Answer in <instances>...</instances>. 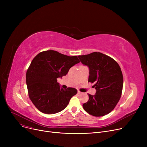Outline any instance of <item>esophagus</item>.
Returning <instances> with one entry per match:
<instances>
[{
    "label": "esophagus",
    "instance_id": "1",
    "mask_svg": "<svg viewBox=\"0 0 147 147\" xmlns=\"http://www.w3.org/2000/svg\"><path fill=\"white\" fill-rule=\"evenodd\" d=\"M78 94H82V92H81L80 91H79V90H78Z\"/></svg>",
    "mask_w": 147,
    "mask_h": 147
}]
</instances>
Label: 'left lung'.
I'll use <instances>...</instances> for the list:
<instances>
[{
  "label": "left lung",
  "instance_id": "left-lung-1",
  "mask_svg": "<svg viewBox=\"0 0 147 147\" xmlns=\"http://www.w3.org/2000/svg\"><path fill=\"white\" fill-rule=\"evenodd\" d=\"M81 63L89 68L88 82L95 83L94 95L88 94V101L83 107L95 117L110 113L116 106L121 96L123 77L121 68L114 59L101 52L79 55Z\"/></svg>",
  "mask_w": 147,
  "mask_h": 147
}]
</instances>
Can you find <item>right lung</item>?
Returning a JSON list of instances; mask_svg holds the SVG:
<instances>
[{
    "label": "right lung",
    "mask_w": 147,
    "mask_h": 147,
    "mask_svg": "<svg viewBox=\"0 0 147 147\" xmlns=\"http://www.w3.org/2000/svg\"><path fill=\"white\" fill-rule=\"evenodd\" d=\"M79 63L77 56L69 57L53 50L41 52L33 58L27 71L26 83L29 98L38 110L55 114L65 109L78 90L61 88L57 79Z\"/></svg>",
    "instance_id": "1"
}]
</instances>
